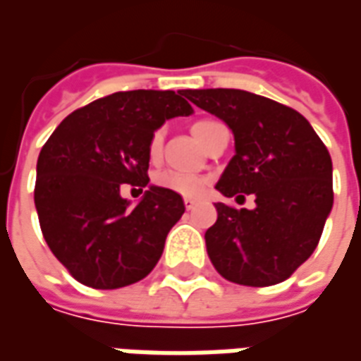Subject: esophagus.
Wrapping results in <instances>:
<instances>
[{
	"mask_svg": "<svg viewBox=\"0 0 361 361\" xmlns=\"http://www.w3.org/2000/svg\"><path fill=\"white\" fill-rule=\"evenodd\" d=\"M183 204H185V209H188V211H191V209L197 204V201L195 199H191V197H185V199H183Z\"/></svg>",
	"mask_w": 361,
	"mask_h": 361,
	"instance_id": "1",
	"label": "esophagus"
}]
</instances>
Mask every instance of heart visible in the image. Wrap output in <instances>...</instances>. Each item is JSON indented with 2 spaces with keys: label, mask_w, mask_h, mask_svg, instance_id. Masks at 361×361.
Instances as JSON below:
<instances>
[{
  "label": "heart",
  "mask_w": 361,
  "mask_h": 361,
  "mask_svg": "<svg viewBox=\"0 0 361 361\" xmlns=\"http://www.w3.org/2000/svg\"><path fill=\"white\" fill-rule=\"evenodd\" d=\"M212 121H197L191 127V131L195 135L197 139L201 141L204 129L211 126ZM162 145H164V135L162 131H157L152 135V139L149 142V157L152 160H157L160 154H162ZM154 183L158 188L166 189V191H172L176 195L183 197H193L199 195L204 188V178L201 176H195V173H183L176 172V170H164V172H158L154 176Z\"/></svg>",
  "instance_id": "heart-1"
}]
</instances>
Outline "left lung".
<instances>
[{
  "instance_id": "obj_1",
  "label": "left lung",
  "mask_w": 361,
  "mask_h": 361,
  "mask_svg": "<svg viewBox=\"0 0 361 361\" xmlns=\"http://www.w3.org/2000/svg\"><path fill=\"white\" fill-rule=\"evenodd\" d=\"M226 123L235 154L220 176L224 197L255 195V209L216 203L207 234L214 269L243 286L279 284L311 257L333 209L331 154L300 111L247 90H185ZM243 197V195H238Z\"/></svg>"
}]
</instances>
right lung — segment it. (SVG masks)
<instances>
[{"label":"right lung","instance_id":"1","mask_svg":"<svg viewBox=\"0 0 361 361\" xmlns=\"http://www.w3.org/2000/svg\"><path fill=\"white\" fill-rule=\"evenodd\" d=\"M185 90H126L69 114L36 164L35 204L44 240L75 280L114 290L157 267L185 212L181 195L149 185V142L166 119L193 114ZM121 183L149 187L137 205Z\"/></svg>","mask_w":361,"mask_h":361}]
</instances>
